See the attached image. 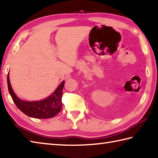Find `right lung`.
<instances>
[{"mask_svg":"<svg viewBox=\"0 0 158 158\" xmlns=\"http://www.w3.org/2000/svg\"><path fill=\"white\" fill-rule=\"evenodd\" d=\"M9 75H7V85L9 92L15 106L22 112L30 117L35 118H52L60 112L62 107V90L65 81H63L55 89V92L48 97L38 101H25L20 99L12 89Z\"/></svg>","mask_w":158,"mask_h":158,"instance_id":"add662e5","label":"right lung"}]
</instances>
